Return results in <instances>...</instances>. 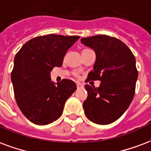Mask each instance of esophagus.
I'll list each match as a JSON object with an SVG mask.
<instances>
[{
	"label": "esophagus",
	"mask_w": 151,
	"mask_h": 151,
	"mask_svg": "<svg viewBox=\"0 0 151 151\" xmlns=\"http://www.w3.org/2000/svg\"><path fill=\"white\" fill-rule=\"evenodd\" d=\"M77 87H78V89H82V88H83V85L82 84H81V83H78H78H77Z\"/></svg>",
	"instance_id": "esophagus-1"
}]
</instances>
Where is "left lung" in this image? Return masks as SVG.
I'll return each instance as SVG.
<instances>
[{"mask_svg":"<svg viewBox=\"0 0 151 151\" xmlns=\"http://www.w3.org/2000/svg\"><path fill=\"white\" fill-rule=\"evenodd\" d=\"M81 42L96 53L93 70L87 79L101 81L97 88L85 86L88 93L83 102L85 114L96 124L112 123L128 109L134 96L138 79L134 56L127 45L110 36L83 37Z\"/></svg>","mask_w":151,"mask_h":151,"instance_id":"left-lung-1","label":"left lung"}]
</instances>
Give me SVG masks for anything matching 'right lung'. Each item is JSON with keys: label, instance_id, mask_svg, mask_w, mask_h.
I'll use <instances>...</instances> for the list:
<instances>
[{"label": "right lung", "instance_id": "right-lung-1", "mask_svg": "<svg viewBox=\"0 0 151 151\" xmlns=\"http://www.w3.org/2000/svg\"><path fill=\"white\" fill-rule=\"evenodd\" d=\"M79 38L56 34L37 37L15 56L11 73L14 96L22 114L33 123L43 126L56 121L77 90L69 79L57 84L50 81V72L53 67L61 66L67 50Z\"/></svg>", "mask_w": 151, "mask_h": 151}]
</instances>
